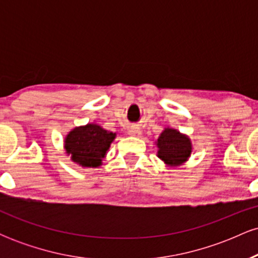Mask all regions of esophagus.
Returning <instances> with one entry per match:
<instances>
[{"label":"esophagus","instance_id":"obj_1","mask_svg":"<svg viewBox=\"0 0 258 258\" xmlns=\"http://www.w3.org/2000/svg\"><path fill=\"white\" fill-rule=\"evenodd\" d=\"M128 135L132 136V137H141L142 132L137 127H132V128L128 130Z\"/></svg>","mask_w":258,"mask_h":258}]
</instances>
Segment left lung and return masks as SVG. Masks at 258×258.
I'll list each match as a JSON object with an SVG mask.
<instances>
[{
	"label": "left lung",
	"instance_id": "obj_1",
	"mask_svg": "<svg viewBox=\"0 0 258 258\" xmlns=\"http://www.w3.org/2000/svg\"><path fill=\"white\" fill-rule=\"evenodd\" d=\"M156 143L159 148L158 156L170 166H179L190 156V139L177 130L165 128Z\"/></svg>",
	"mask_w": 258,
	"mask_h": 258
}]
</instances>
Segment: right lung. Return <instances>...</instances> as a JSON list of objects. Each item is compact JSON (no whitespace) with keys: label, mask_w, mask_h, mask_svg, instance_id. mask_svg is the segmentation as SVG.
Segmentation results:
<instances>
[{"label":"right lung","mask_w":258,"mask_h":258,"mask_svg":"<svg viewBox=\"0 0 258 258\" xmlns=\"http://www.w3.org/2000/svg\"><path fill=\"white\" fill-rule=\"evenodd\" d=\"M115 133L96 123L76 127L65 138V150L72 160L84 167H97L114 141Z\"/></svg>","instance_id":"obj_1"}]
</instances>
